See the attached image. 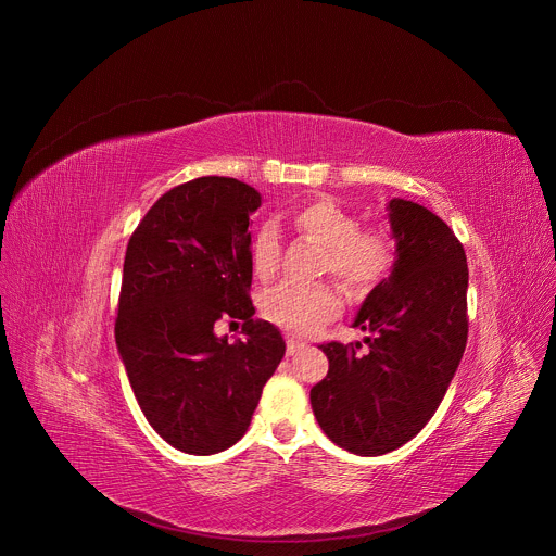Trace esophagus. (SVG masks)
<instances>
[{
    "mask_svg": "<svg viewBox=\"0 0 556 556\" xmlns=\"http://www.w3.org/2000/svg\"><path fill=\"white\" fill-rule=\"evenodd\" d=\"M303 350H305L303 343H299V341H294V339H288V348H286L288 356H296V354L303 352Z\"/></svg>",
    "mask_w": 556,
    "mask_h": 556,
    "instance_id": "obj_1",
    "label": "esophagus"
}]
</instances>
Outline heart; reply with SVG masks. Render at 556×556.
Segmentation results:
<instances>
[{
	"mask_svg": "<svg viewBox=\"0 0 556 556\" xmlns=\"http://www.w3.org/2000/svg\"><path fill=\"white\" fill-rule=\"evenodd\" d=\"M292 224L312 242L326 249L321 270L332 273L343 288L367 294L393 266L395 244L384 228H358V217L330 198L303 202L292 213ZM279 232L264 224L251 244V264L257 279L268 281L279 270ZM262 314L270 324L292 332L309 334L334 319L341 296L330 283H281L262 296Z\"/></svg>",
	"mask_w": 556,
	"mask_h": 556,
	"instance_id": "obj_1",
	"label": "heart"
}]
</instances>
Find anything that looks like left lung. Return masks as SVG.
<instances>
[{
	"mask_svg": "<svg viewBox=\"0 0 556 556\" xmlns=\"http://www.w3.org/2000/svg\"><path fill=\"white\" fill-rule=\"evenodd\" d=\"M395 262L363 301L361 343L319 345L328 376L309 389L324 433L356 455H384L420 433L440 407L462 361L468 319V266L455 232L429 208L387 204Z\"/></svg>",
	"mask_w": 556,
	"mask_h": 556,
	"instance_id": "left-lung-1",
	"label": "left lung"
}]
</instances>
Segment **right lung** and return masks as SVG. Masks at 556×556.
I'll list each match as a JSON object with an SVG mask.
<instances>
[{
    "instance_id": "add662e5",
    "label": "right lung",
    "mask_w": 556,
    "mask_h": 556,
    "mask_svg": "<svg viewBox=\"0 0 556 556\" xmlns=\"http://www.w3.org/2000/svg\"><path fill=\"white\" fill-rule=\"evenodd\" d=\"M262 195L235 178L174 187L129 237L116 348L136 401L178 451L213 455L240 440L286 354L279 330L253 319L251 213ZM244 320L228 344L212 328Z\"/></svg>"
}]
</instances>
